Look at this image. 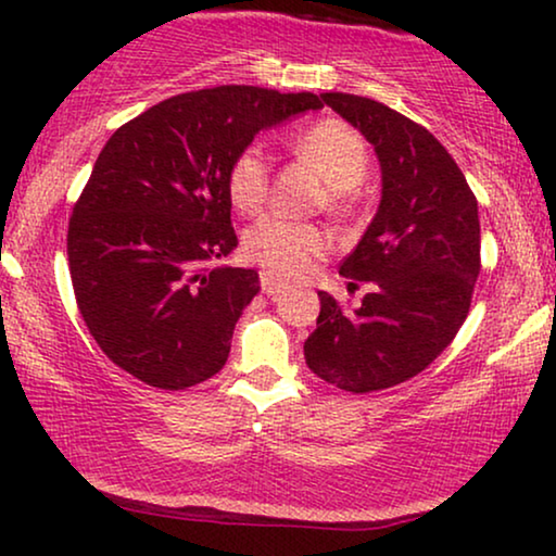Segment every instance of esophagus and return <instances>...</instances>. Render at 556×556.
I'll return each mask as SVG.
<instances>
[{"label":"esophagus","mask_w":556,"mask_h":556,"mask_svg":"<svg viewBox=\"0 0 556 556\" xmlns=\"http://www.w3.org/2000/svg\"><path fill=\"white\" fill-rule=\"evenodd\" d=\"M261 288H263V293H268V295H278V293H283V291H286L288 283H286V280H280V278L273 276V273L263 270V273H261Z\"/></svg>","instance_id":"1"}]
</instances>
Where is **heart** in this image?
<instances>
[{
    "label": "heart",
    "instance_id": "heart-1",
    "mask_svg": "<svg viewBox=\"0 0 556 556\" xmlns=\"http://www.w3.org/2000/svg\"><path fill=\"white\" fill-rule=\"evenodd\" d=\"M295 156L308 162L329 185V207L349 212L354 207V187L367 177L369 147L352 124L341 118H318L291 136ZM270 189V164L261 143H248L227 169V194L242 212H255ZM331 248L324 227L265 215L242 235V253L278 278L303 276L314 261Z\"/></svg>",
    "mask_w": 556,
    "mask_h": 556
}]
</instances>
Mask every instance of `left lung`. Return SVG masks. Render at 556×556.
Segmentation results:
<instances>
[{
  "mask_svg": "<svg viewBox=\"0 0 556 556\" xmlns=\"http://www.w3.org/2000/svg\"><path fill=\"white\" fill-rule=\"evenodd\" d=\"M321 98L375 147L382 202L339 268L371 291L354 311L318 293L303 354L324 382L364 394L420 375L455 339L481 273V223L466 177L428 128L371 98Z\"/></svg>",
  "mask_w": 556,
  "mask_h": 556,
  "instance_id": "1",
  "label": "left lung"
}]
</instances>
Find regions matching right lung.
<instances>
[{"mask_svg":"<svg viewBox=\"0 0 556 556\" xmlns=\"http://www.w3.org/2000/svg\"><path fill=\"white\" fill-rule=\"evenodd\" d=\"M308 109L314 93L255 86L192 90L116 128L67 225L75 301L90 337L159 390L215 377L257 273L210 268L230 255L227 169L257 131Z\"/></svg>","mask_w":556,"mask_h":556,"instance_id":"1","label":"right lung"}]
</instances>
